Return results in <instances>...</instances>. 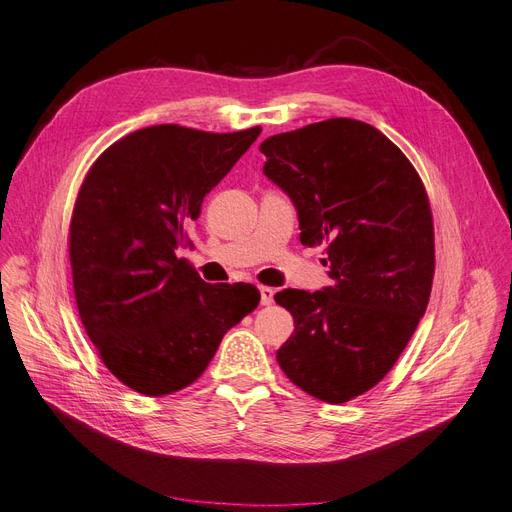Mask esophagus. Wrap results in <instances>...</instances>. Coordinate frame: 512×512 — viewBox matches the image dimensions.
<instances>
[{
    "instance_id": "1",
    "label": "esophagus",
    "mask_w": 512,
    "mask_h": 512,
    "mask_svg": "<svg viewBox=\"0 0 512 512\" xmlns=\"http://www.w3.org/2000/svg\"><path fill=\"white\" fill-rule=\"evenodd\" d=\"M259 293H261V305H272L274 303V288L259 286Z\"/></svg>"
}]
</instances>
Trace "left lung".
<instances>
[{"label":"left lung","mask_w":512,"mask_h":512,"mask_svg":"<svg viewBox=\"0 0 512 512\" xmlns=\"http://www.w3.org/2000/svg\"><path fill=\"white\" fill-rule=\"evenodd\" d=\"M263 173L297 207L301 242H326L324 291L286 288L276 303L295 332L278 349L282 372L328 404L383 381L425 316L435 234L420 175L387 136L355 119L278 133L259 148Z\"/></svg>","instance_id":"1"}]
</instances>
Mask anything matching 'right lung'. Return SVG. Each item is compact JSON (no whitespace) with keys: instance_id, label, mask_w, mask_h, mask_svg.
<instances>
[{"instance_id":"obj_1","label":"right lung","mask_w":512,"mask_h":512,"mask_svg":"<svg viewBox=\"0 0 512 512\" xmlns=\"http://www.w3.org/2000/svg\"><path fill=\"white\" fill-rule=\"evenodd\" d=\"M259 133L152 125L110 144L85 175L69 228L77 309L104 366L133 391L192 385L259 305L253 284H207L175 255Z\"/></svg>"}]
</instances>
